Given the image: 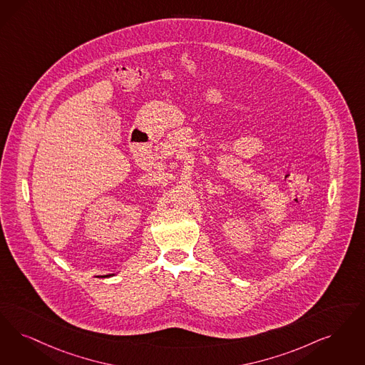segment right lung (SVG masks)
<instances>
[{"label": "right lung", "mask_w": 365, "mask_h": 365, "mask_svg": "<svg viewBox=\"0 0 365 365\" xmlns=\"http://www.w3.org/2000/svg\"><path fill=\"white\" fill-rule=\"evenodd\" d=\"M111 276H114V274H107V276H104V277H111Z\"/></svg>", "instance_id": "add662e5"}]
</instances>
